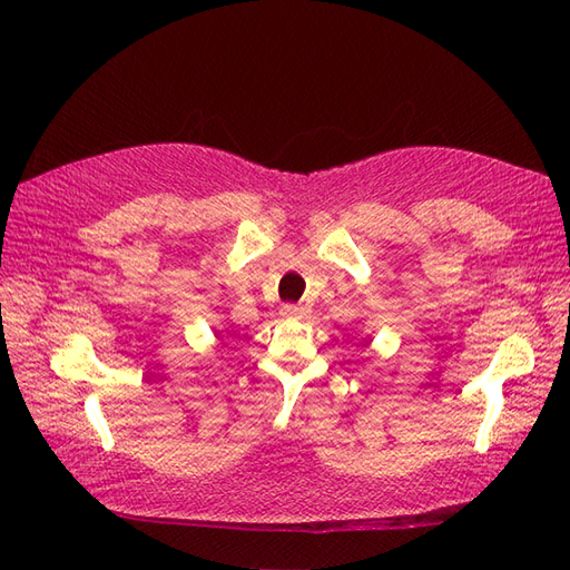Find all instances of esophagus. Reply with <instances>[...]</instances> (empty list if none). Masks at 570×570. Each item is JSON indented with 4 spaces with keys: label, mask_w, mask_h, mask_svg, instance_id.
I'll list each match as a JSON object with an SVG mask.
<instances>
[{
    "label": "esophagus",
    "mask_w": 570,
    "mask_h": 570,
    "mask_svg": "<svg viewBox=\"0 0 570 570\" xmlns=\"http://www.w3.org/2000/svg\"><path fill=\"white\" fill-rule=\"evenodd\" d=\"M281 314H283L285 318H302V316H306V308H304V306H297V304H283Z\"/></svg>",
    "instance_id": "34e87169"
}]
</instances>
